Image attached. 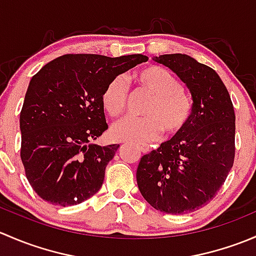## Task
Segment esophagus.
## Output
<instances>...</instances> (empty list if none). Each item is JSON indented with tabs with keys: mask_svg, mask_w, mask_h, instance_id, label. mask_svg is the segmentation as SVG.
I'll return each mask as SVG.
<instances>
[{
	"mask_svg": "<svg viewBox=\"0 0 256 256\" xmlns=\"http://www.w3.org/2000/svg\"><path fill=\"white\" fill-rule=\"evenodd\" d=\"M138 148H140V151L142 152V154H148V152H150V147L148 146H140Z\"/></svg>",
	"mask_w": 256,
	"mask_h": 256,
	"instance_id": "1",
	"label": "esophagus"
}]
</instances>
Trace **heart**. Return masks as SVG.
Returning a JSON list of instances; mask_svg holds the SVG:
<instances>
[{"label":"heart","instance_id":"heart-1","mask_svg":"<svg viewBox=\"0 0 256 256\" xmlns=\"http://www.w3.org/2000/svg\"><path fill=\"white\" fill-rule=\"evenodd\" d=\"M136 89L151 95L144 104L142 118H126L112 128V138L118 142L144 144L164 138H176L187 128L193 114L190 95L171 72L158 66H148L131 74ZM128 89L120 76L109 80L102 92V105L110 118L125 112Z\"/></svg>","mask_w":256,"mask_h":256}]
</instances>
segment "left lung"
<instances>
[{"mask_svg":"<svg viewBox=\"0 0 256 256\" xmlns=\"http://www.w3.org/2000/svg\"><path fill=\"white\" fill-rule=\"evenodd\" d=\"M190 89L193 114L180 135L144 154L136 180L150 204L167 214H184L207 206L226 182L236 156V114L216 70L186 54L154 58Z\"/></svg>","mask_w":256,"mask_h":256,"instance_id":"8db88e82","label":"left lung"}]
</instances>
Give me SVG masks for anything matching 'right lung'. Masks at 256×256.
Here are the masks:
<instances>
[{
    "instance_id": "obj_1",
    "label": "right lung",
    "mask_w": 256,
    "mask_h": 256,
    "mask_svg": "<svg viewBox=\"0 0 256 256\" xmlns=\"http://www.w3.org/2000/svg\"><path fill=\"white\" fill-rule=\"evenodd\" d=\"M147 59L66 54L32 76L20 115V160L42 200L68 207L102 188L118 148L92 144L108 130L102 92L109 80Z\"/></svg>"
}]
</instances>
